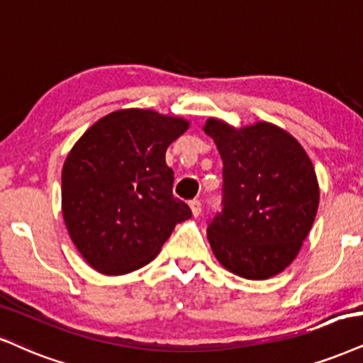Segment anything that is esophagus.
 <instances>
[{"label": "esophagus", "mask_w": 363, "mask_h": 363, "mask_svg": "<svg viewBox=\"0 0 363 363\" xmlns=\"http://www.w3.org/2000/svg\"><path fill=\"white\" fill-rule=\"evenodd\" d=\"M190 208H191V213H194V217H199L200 213H202V203H200V200H191Z\"/></svg>", "instance_id": "1"}]
</instances>
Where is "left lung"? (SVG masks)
Segmentation results:
<instances>
[{
	"instance_id": "obj_1",
	"label": "left lung",
	"mask_w": 363,
	"mask_h": 363,
	"mask_svg": "<svg viewBox=\"0 0 363 363\" xmlns=\"http://www.w3.org/2000/svg\"><path fill=\"white\" fill-rule=\"evenodd\" d=\"M203 131L223 163L222 212L207 229L217 261L245 279L279 274L298 256L318 210L310 156L289 133L264 121L237 129L210 118Z\"/></svg>"
}]
</instances>
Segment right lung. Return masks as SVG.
<instances>
[{
  "instance_id": "1",
  "label": "right lung",
  "mask_w": 363,
  "mask_h": 363,
  "mask_svg": "<svg viewBox=\"0 0 363 363\" xmlns=\"http://www.w3.org/2000/svg\"><path fill=\"white\" fill-rule=\"evenodd\" d=\"M189 121L121 109L92 124L62 168V213L70 239L102 274H128L156 257L189 205L173 196L168 146Z\"/></svg>"
}]
</instances>
